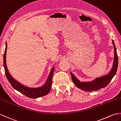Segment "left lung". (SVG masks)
<instances>
[{
  "label": "left lung",
  "instance_id": "8db88e82",
  "mask_svg": "<svg viewBox=\"0 0 121 121\" xmlns=\"http://www.w3.org/2000/svg\"><path fill=\"white\" fill-rule=\"evenodd\" d=\"M112 43L114 46V59L113 64L111 71L108 74L104 75L103 76L97 78L94 80L91 81H80L75 77V76L71 72L72 80L76 86L80 88L83 91L87 92H92L97 91L101 88H104L110 83L112 78L116 75L117 69L118 65V58L117 52V49L114 45L113 41Z\"/></svg>",
  "mask_w": 121,
  "mask_h": 121
}]
</instances>
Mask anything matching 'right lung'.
<instances>
[{"instance_id":"1","label":"right lung","mask_w":121,"mask_h":121,"mask_svg":"<svg viewBox=\"0 0 121 121\" xmlns=\"http://www.w3.org/2000/svg\"><path fill=\"white\" fill-rule=\"evenodd\" d=\"M7 49V43L6 42L5 49L4 55V65L5 75L13 88L16 90L17 91L21 92V93L26 95V96L32 98V99H36V98L46 95L48 93L52 87V76L54 74L55 67L54 66L52 69L48 77L45 82L43 85L38 86H25L13 78L8 71L6 65Z\"/></svg>"}]
</instances>
